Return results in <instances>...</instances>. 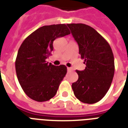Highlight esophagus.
Listing matches in <instances>:
<instances>
[{"label":"esophagus","instance_id":"1","mask_svg":"<svg viewBox=\"0 0 128 128\" xmlns=\"http://www.w3.org/2000/svg\"><path fill=\"white\" fill-rule=\"evenodd\" d=\"M67 70H68V72H72V68H67Z\"/></svg>","mask_w":128,"mask_h":128}]
</instances>
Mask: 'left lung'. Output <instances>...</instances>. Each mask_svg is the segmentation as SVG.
Returning a JSON list of instances; mask_svg holds the SVG:
<instances>
[{"label":"left lung","mask_w":128,"mask_h":128,"mask_svg":"<svg viewBox=\"0 0 128 128\" xmlns=\"http://www.w3.org/2000/svg\"><path fill=\"white\" fill-rule=\"evenodd\" d=\"M86 68L76 70L78 79L72 85L75 96L86 104L101 100L113 80L115 66L112 48L107 41L92 27L84 24H68Z\"/></svg>","instance_id":"obj_1"}]
</instances>
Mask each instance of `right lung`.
<instances>
[{
  "mask_svg": "<svg viewBox=\"0 0 128 128\" xmlns=\"http://www.w3.org/2000/svg\"><path fill=\"white\" fill-rule=\"evenodd\" d=\"M70 34L66 24H52L39 28L21 44L15 68L17 78L25 94L37 102L48 101L56 95L67 72L64 65L46 62L53 50L56 38Z\"/></svg>",
  "mask_w": 128,
  "mask_h": 128,
  "instance_id": "obj_1",
  "label": "right lung"
}]
</instances>
